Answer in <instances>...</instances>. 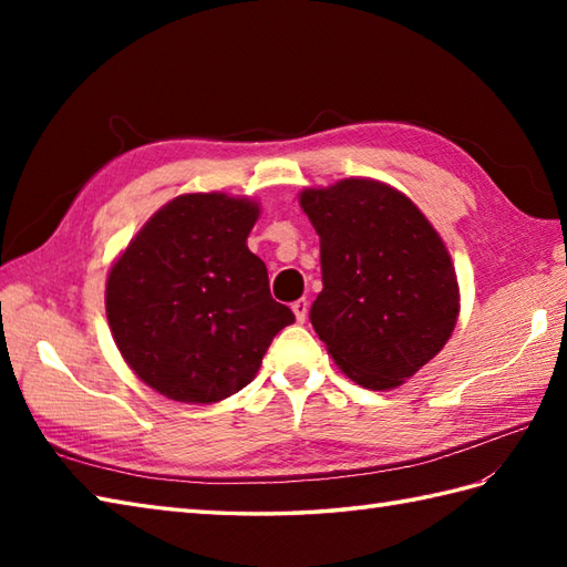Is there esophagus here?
Wrapping results in <instances>:
<instances>
[{"mask_svg":"<svg viewBox=\"0 0 567 567\" xmlns=\"http://www.w3.org/2000/svg\"><path fill=\"white\" fill-rule=\"evenodd\" d=\"M292 311H295L297 321L302 323V321L307 319V311H309V302H307V299H297V302L292 305Z\"/></svg>","mask_w":567,"mask_h":567,"instance_id":"esophagus-1","label":"esophagus"}]
</instances>
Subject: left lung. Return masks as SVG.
<instances>
[{
  "label": "left lung",
  "instance_id": "left-lung-1",
  "mask_svg": "<svg viewBox=\"0 0 567 567\" xmlns=\"http://www.w3.org/2000/svg\"><path fill=\"white\" fill-rule=\"evenodd\" d=\"M299 204L321 244L311 327L353 382L396 388L455 329L461 295L449 250L416 204L378 179L305 189Z\"/></svg>",
  "mask_w": 567,
  "mask_h": 567
}]
</instances>
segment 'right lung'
Listing matches in <instances>:
<instances>
[{"mask_svg": "<svg viewBox=\"0 0 567 567\" xmlns=\"http://www.w3.org/2000/svg\"><path fill=\"white\" fill-rule=\"evenodd\" d=\"M260 209L224 192L155 212L106 280V319L128 368L167 400L214 404L256 378L290 307L246 238Z\"/></svg>", "mask_w": 567, "mask_h": 567, "instance_id": "add662e5", "label": "right lung"}]
</instances>
